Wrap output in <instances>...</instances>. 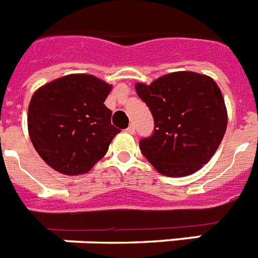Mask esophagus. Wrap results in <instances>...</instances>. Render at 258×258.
Here are the masks:
<instances>
[{
  "label": "esophagus",
  "instance_id": "obj_1",
  "mask_svg": "<svg viewBox=\"0 0 258 258\" xmlns=\"http://www.w3.org/2000/svg\"><path fill=\"white\" fill-rule=\"evenodd\" d=\"M126 132L127 133H131V135H133V133H135V125H133V123H131V125L127 126Z\"/></svg>",
  "mask_w": 258,
  "mask_h": 258
}]
</instances>
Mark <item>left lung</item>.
Returning <instances> with one entry per match:
<instances>
[{
	"mask_svg": "<svg viewBox=\"0 0 258 258\" xmlns=\"http://www.w3.org/2000/svg\"><path fill=\"white\" fill-rule=\"evenodd\" d=\"M154 118L153 135L140 141L142 154L164 176L184 177L207 164L225 135L228 113L213 78L174 72L150 85L136 84Z\"/></svg>",
	"mask_w": 258,
	"mask_h": 258,
	"instance_id": "obj_1",
	"label": "left lung"
}]
</instances>
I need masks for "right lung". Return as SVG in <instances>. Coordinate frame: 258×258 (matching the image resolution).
Returning a JSON list of instances; mask_svg holds the SVG:
<instances>
[{
	"label": "right lung",
	"mask_w": 258,
	"mask_h": 258,
	"mask_svg": "<svg viewBox=\"0 0 258 258\" xmlns=\"http://www.w3.org/2000/svg\"><path fill=\"white\" fill-rule=\"evenodd\" d=\"M110 90L92 74H68L36 90L29 104V136L50 168L84 174L106 154L119 133L104 104Z\"/></svg>",
	"instance_id": "right-lung-1"
}]
</instances>
